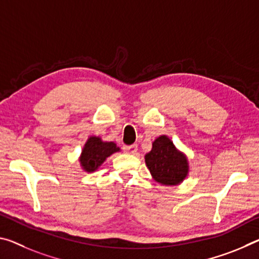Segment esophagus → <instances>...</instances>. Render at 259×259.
I'll list each match as a JSON object with an SVG mask.
<instances>
[{"mask_svg": "<svg viewBox=\"0 0 259 259\" xmlns=\"http://www.w3.org/2000/svg\"><path fill=\"white\" fill-rule=\"evenodd\" d=\"M123 150L126 153H130V154H135L137 152V145L134 144V145H129V146H124L123 147Z\"/></svg>", "mask_w": 259, "mask_h": 259, "instance_id": "1", "label": "esophagus"}]
</instances>
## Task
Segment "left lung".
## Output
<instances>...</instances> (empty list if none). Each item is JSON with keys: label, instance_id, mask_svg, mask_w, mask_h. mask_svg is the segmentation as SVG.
Masks as SVG:
<instances>
[{"label": "left lung", "instance_id": "8db88e82", "mask_svg": "<svg viewBox=\"0 0 259 259\" xmlns=\"http://www.w3.org/2000/svg\"><path fill=\"white\" fill-rule=\"evenodd\" d=\"M145 163L152 178L163 186L180 184L189 173L186 154L176 149L165 135L152 143V150L145 154Z\"/></svg>", "mask_w": 259, "mask_h": 259}]
</instances>
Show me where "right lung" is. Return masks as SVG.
<instances>
[{
  "mask_svg": "<svg viewBox=\"0 0 259 259\" xmlns=\"http://www.w3.org/2000/svg\"><path fill=\"white\" fill-rule=\"evenodd\" d=\"M120 151L114 142H104L100 137L91 136L86 141L79 158L80 166L85 171L97 170L109 155Z\"/></svg>",
  "mask_w": 259,
  "mask_h": 259,
  "instance_id": "obj_1",
  "label": "right lung"
}]
</instances>
